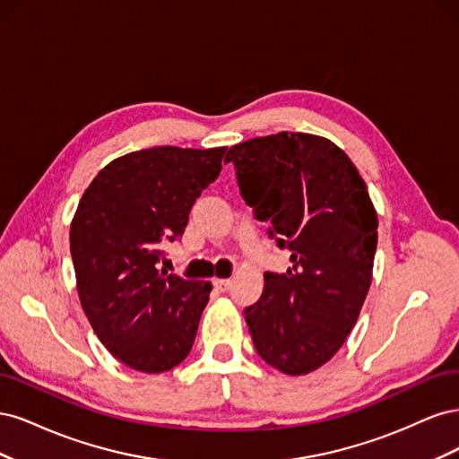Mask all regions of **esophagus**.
I'll return each mask as SVG.
<instances>
[{"label":"esophagus","instance_id":"34e87169","mask_svg":"<svg viewBox=\"0 0 459 459\" xmlns=\"http://www.w3.org/2000/svg\"><path fill=\"white\" fill-rule=\"evenodd\" d=\"M214 287L220 290V293H228L231 289V280H214Z\"/></svg>","mask_w":459,"mask_h":459}]
</instances>
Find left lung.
<instances>
[{"mask_svg": "<svg viewBox=\"0 0 459 459\" xmlns=\"http://www.w3.org/2000/svg\"><path fill=\"white\" fill-rule=\"evenodd\" d=\"M245 204L270 221L290 253L285 273H264L262 297L245 322L264 362L304 375L337 354L371 285L377 212L356 166L335 143L280 132L233 145Z\"/></svg>", "mask_w": 459, "mask_h": 459, "instance_id": "left-lung-1", "label": "left lung"}]
</instances>
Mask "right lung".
I'll return each mask as SVG.
<instances>
[{
    "instance_id": "right-lung-1",
    "label": "right lung",
    "mask_w": 459,
    "mask_h": 459,
    "mask_svg": "<svg viewBox=\"0 0 459 459\" xmlns=\"http://www.w3.org/2000/svg\"><path fill=\"white\" fill-rule=\"evenodd\" d=\"M226 147H152L108 162L82 195L71 226L78 295L105 349L162 373L191 352L211 283L159 270L162 245L184 235Z\"/></svg>"
}]
</instances>
